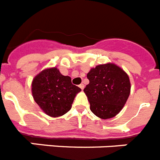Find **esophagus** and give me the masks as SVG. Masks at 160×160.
<instances>
[{
    "instance_id": "34e87169",
    "label": "esophagus",
    "mask_w": 160,
    "mask_h": 160,
    "mask_svg": "<svg viewBox=\"0 0 160 160\" xmlns=\"http://www.w3.org/2000/svg\"><path fill=\"white\" fill-rule=\"evenodd\" d=\"M79 87H80V88H81V89H82V90H83V89H84V84H80V85H79Z\"/></svg>"
}]
</instances>
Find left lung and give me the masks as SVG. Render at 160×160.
I'll list each match as a JSON object with an SVG mask.
<instances>
[{"mask_svg":"<svg viewBox=\"0 0 160 160\" xmlns=\"http://www.w3.org/2000/svg\"><path fill=\"white\" fill-rule=\"evenodd\" d=\"M89 84L84 88L92 113L101 119L113 118L125 105L130 94L129 77L114 63L101 64L87 74Z\"/></svg>","mask_w":160,"mask_h":160,"instance_id":"1","label":"left lung"}]
</instances>
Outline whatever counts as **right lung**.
<instances>
[{"label": "right lung", "mask_w": 160, "mask_h": 160, "mask_svg": "<svg viewBox=\"0 0 160 160\" xmlns=\"http://www.w3.org/2000/svg\"><path fill=\"white\" fill-rule=\"evenodd\" d=\"M80 89L56 68H48L36 76L32 83L35 102L51 117L63 115L71 110L75 97Z\"/></svg>", "instance_id": "add662e5"}]
</instances>
